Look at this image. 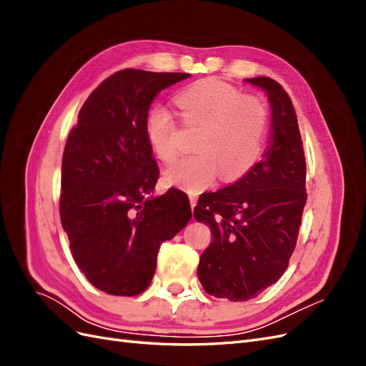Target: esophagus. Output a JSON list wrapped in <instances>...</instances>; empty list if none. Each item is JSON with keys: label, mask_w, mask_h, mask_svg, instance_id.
<instances>
[{"label": "esophagus", "mask_w": 366, "mask_h": 366, "mask_svg": "<svg viewBox=\"0 0 366 366\" xmlns=\"http://www.w3.org/2000/svg\"><path fill=\"white\" fill-rule=\"evenodd\" d=\"M189 202H191V207H192V210H194V207H195V204H197V197L195 195H189Z\"/></svg>", "instance_id": "1"}]
</instances>
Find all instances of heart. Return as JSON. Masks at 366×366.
<instances>
[{"instance_id": "1", "label": "heart", "mask_w": 366, "mask_h": 366, "mask_svg": "<svg viewBox=\"0 0 366 366\" xmlns=\"http://www.w3.org/2000/svg\"><path fill=\"white\" fill-rule=\"evenodd\" d=\"M175 104L186 124L202 127V131L195 140L198 152L166 169V182L200 192L219 172L223 180L234 182L257 164L269 124L267 107L259 97L244 96L218 77H206L177 94ZM145 134L162 162L171 163L179 157L177 125L168 108L154 105L149 109Z\"/></svg>"}]
</instances>
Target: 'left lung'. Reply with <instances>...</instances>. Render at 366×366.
I'll list each match as a JSON object with an SVG mask.
<instances>
[{"instance_id": "8db88e82", "label": "left lung", "mask_w": 366, "mask_h": 366, "mask_svg": "<svg viewBox=\"0 0 366 366\" xmlns=\"http://www.w3.org/2000/svg\"><path fill=\"white\" fill-rule=\"evenodd\" d=\"M246 82L261 88L272 109V140L262 159L224 189L198 198L197 221L212 234L198 264L206 293L249 301L289 267L301 226L305 157L292 99L270 77Z\"/></svg>"}]
</instances>
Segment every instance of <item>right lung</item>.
<instances>
[{
	"label": "right lung",
	"mask_w": 366,
	"mask_h": 366,
	"mask_svg": "<svg viewBox=\"0 0 366 366\" xmlns=\"http://www.w3.org/2000/svg\"><path fill=\"white\" fill-rule=\"evenodd\" d=\"M187 73L120 70L88 96L62 156L59 212L77 267L96 289L136 296L148 289L163 241L192 217L175 187L154 195L159 166L145 117L160 92Z\"/></svg>",
	"instance_id": "right-lung-1"
}]
</instances>
